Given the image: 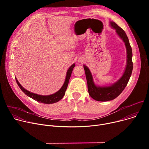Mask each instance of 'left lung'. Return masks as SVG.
Instances as JSON below:
<instances>
[{
  "label": "left lung",
  "mask_w": 149,
  "mask_h": 149,
  "mask_svg": "<svg viewBox=\"0 0 149 149\" xmlns=\"http://www.w3.org/2000/svg\"><path fill=\"white\" fill-rule=\"evenodd\" d=\"M110 25L116 29V33L124 42L127 50V65L122 77L114 84L110 86H97L93 81V76L88 68L84 65L87 81L88 91L89 95L95 100L98 101H107L115 99L125 88L132 75L133 70L132 49L129 43V40L124 31L118 26L115 22H110Z\"/></svg>",
  "instance_id": "8db88e82"
}]
</instances>
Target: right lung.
I'll return each mask as SVG.
<instances>
[{
  "label": "right lung",
  "mask_w": 149,
  "mask_h": 149,
  "mask_svg": "<svg viewBox=\"0 0 149 149\" xmlns=\"http://www.w3.org/2000/svg\"><path fill=\"white\" fill-rule=\"evenodd\" d=\"M75 65V63H74V64H72L68 70L65 82H64V83H63V86L61 88V89L59 91H58L56 93H55L53 94H51V95H38V94L31 93V92L26 90V89H25L20 84V83L18 82L17 79L16 78H15V79H16V81L18 85V86L19 87L20 90H22L27 96L32 98V99L35 100L36 101L41 102V103L47 104H53V103L59 101L60 100H61L63 98V96H64V95L65 94V91H66L67 87H68L69 80H70L71 75V73L72 72L73 68H74Z\"/></svg>",
  "instance_id": "1"
}]
</instances>
